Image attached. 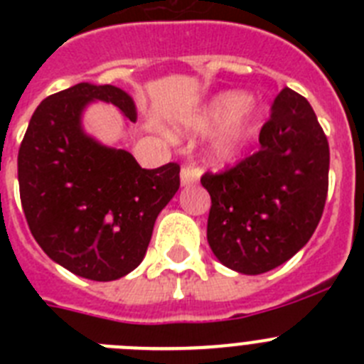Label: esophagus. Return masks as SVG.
Here are the masks:
<instances>
[{"label":"esophagus","mask_w":364,"mask_h":364,"mask_svg":"<svg viewBox=\"0 0 364 364\" xmlns=\"http://www.w3.org/2000/svg\"><path fill=\"white\" fill-rule=\"evenodd\" d=\"M200 178V169L195 166H184L182 167V171H180V182L182 186H191L195 182H198Z\"/></svg>","instance_id":"esophagus-1"}]
</instances>
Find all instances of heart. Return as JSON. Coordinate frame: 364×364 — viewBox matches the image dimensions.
Returning <instances> with one entry per match:
<instances>
[{"instance_id":"heart-1","label":"heart","mask_w":364,"mask_h":364,"mask_svg":"<svg viewBox=\"0 0 364 364\" xmlns=\"http://www.w3.org/2000/svg\"><path fill=\"white\" fill-rule=\"evenodd\" d=\"M250 96L226 91L211 98L204 107L180 118V125L191 133H210L228 121L211 144V154L218 162H231L240 154L253 129V114L247 107Z\"/></svg>"}]
</instances>
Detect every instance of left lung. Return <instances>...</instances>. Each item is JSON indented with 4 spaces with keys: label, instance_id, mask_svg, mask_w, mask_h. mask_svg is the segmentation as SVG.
<instances>
[{
    "label": "left lung",
    "instance_id": "8db88e82",
    "mask_svg": "<svg viewBox=\"0 0 364 364\" xmlns=\"http://www.w3.org/2000/svg\"><path fill=\"white\" fill-rule=\"evenodd\" d=\"M259 151L224 173H205L208 242L226 268L259 275L284 264L323 217L330 147L308 100L282 89Z\"/></svg>",
    "mask_w": 364,
    "mask_h": 364
}]
</instances>
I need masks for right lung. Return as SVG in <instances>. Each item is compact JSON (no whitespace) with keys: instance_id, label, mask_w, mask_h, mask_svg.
<instances>
[{"instance_id":"add662e5","label":"right lung","mask_w":364,"mask_h":364,"mask_svg":"<svg viewBox=\"0 0 364 364\" xmlns=\"http://www.w3.org/2000/svg\"><path fill=\"white\" fill-rule=\"evenodd\" d=\"M92 102L112 104L136 122L120 87L78 83L45 98L18 153L21 205L54 262L91 281H117L144 260L154 220L180 188V166L142 169L133 154L83 131Z\"/></svg>"}]
</instances>
